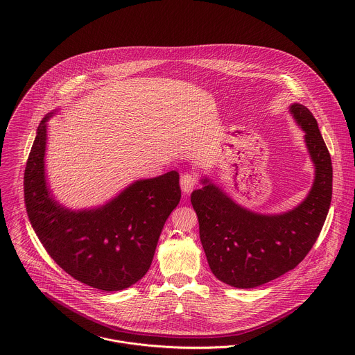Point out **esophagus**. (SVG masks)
<instances>
[{
    "instance_id": "obj_1",
    "label": "esophagus",
    "mask_w": 355,
    "mask_h": 355,
    "mask_svg": "<svg viewBox=\"0 0 355 355\" xmlns=\"http://www.w3.org/2000/svg\"><path fill=\"white\" fill-rule=\"evenodd\" d=\"M197 186V178L193 173H184L180 178V187L184 194H190Z\"/></svg>"
}]
</instances>
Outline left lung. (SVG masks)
Instances as JSON below:
<instances>
[{
	"label": "left lung",
	"mask_w": 355,
	"mask_h": 355,
	"mask_svg": "<svg viewBox=\"0 0 355 355\" xmlns=\"http://www.w3.org/2000/svg\"><path fill=\"white\" fill-rule=\"evenodd\" d=\"M290 112L304 131L314 164V182L297 207L280 214H261L231 200L203 178L193 191L200 238L213 275L236 288H254L294 269L315 243L332 198V162L317 120L301 103Z\"/></svg>",
	"instance_id": "1"
}]
</instances>
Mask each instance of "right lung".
Here are the masks:
<instances>
[{"mask_svg": "<svg viewBox=\"0 0 355 355\" xmlns=\"http://www.w3.org/2000/svg\"><path fill=\"white\" fill-rule=\"evenodd\" d=\"M53 114L41 121L24 171L30 223L73 279L102 291L128 288L149 270L164 224L180 201L179 173L137 180L94 209H67L54 200L45 175L46 121Z\"/></svg>", "mask_w": 355, "mask_h": 355, "instance_id": "add662e5", "label": "right lung"}]
</instances>
